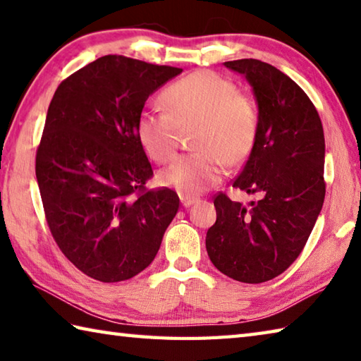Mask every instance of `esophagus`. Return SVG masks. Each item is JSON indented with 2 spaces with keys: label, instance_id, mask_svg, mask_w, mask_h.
Segmentation results:
<instances>
[{
  "label": "esophagus",
  "instance_id": "1",
  "mask_svg": "<svg viewBox=\"0 0 361 361\" xmlns=\"http://www.w3.org/2000/svg\"><path fill=\"white\" fill-rule=\"evenodd\" d=\"M180 199H181V204L185 208H188V207H190V204H194V203L199 202V199H197V197H190V195H181Z\"/></svg>",
  "mask_w": 361,
  "mask_h": 361
}]
</instances>
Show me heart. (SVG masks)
<instances>
[{
	"instance_id": "heart-1",
	"label": "heart",
	"mask_w": 361,
	"mask_h": 361,
	"mask_svg": "<svg viewBox=\"0 0 361 361\" xmlns=\"http://www.w3.org/2000/svg\"><path fill=\"white\" fill-rule=\"evenodd\" d=\"M166 109L142 112L137 139L150 158L171 161L178 152L183 130H195L199 150L176 158L161 172L162 185L186 195L214 186L230 164H241L255 147L259 117L250 97L227 78L209 70L194 72L162 92Z\"/></svg>"
}]
</instances>
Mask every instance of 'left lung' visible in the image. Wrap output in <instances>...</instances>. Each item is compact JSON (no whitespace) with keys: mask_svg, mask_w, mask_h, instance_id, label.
Masks as SVG:
<instances>
[{"mask_svg":"<svg viewBox=\"0 0 361 361\" xmlns=\"http://www.w3.org/2000/svg\"><path fill=\"white\" fill-rule=\"evenodd\" d=\"M255 92L259 131L233 188L261 200L249 208L214 195L209 259L227 277L263 283L283 274L305 247L326 197L324 130L313 102L291 78L258 59L225 62Z\"/></svg>","mask_w":361,"mask_h":361,"instance_id":"8db88e82","label":"left lung"}]
</instances>
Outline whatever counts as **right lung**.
Returning a JSON list of instances; mask_svg holds the SVG:
<instances>
[{"mask_svg":"<svg viewBox=\"0 0 361 361\" xmlns=\"http://www.w3.org/2000/svg\"><path fill=\"white\" fill-rule=\"evenodd\" d=\"M181 68L108 54L66 78L49 103L35 176L56 244L87 277L116 283L152 263L180 199L148 189L137 120Z\"/></svg>","mask_w":361,"mask_h":361,"instance_id":"obj_1","label":"right lung"}]
</instances>
